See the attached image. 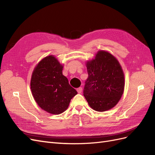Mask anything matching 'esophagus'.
I'll use <instances>...</instances> for the list:
<instances>
[{"label":"esophagus","mask_w":155,"mask_h":155,"mask_svg":"<svg viewBox=\"0 0 155 155\" xmlns=\"http://www.w3.org/2000/svg\"><path fill=\"white\" fill-rule=\"evenodd\" d=\"M77 92L79 93V94H80V93H81L82 92V91H83V88H81V87H79V88H78L77 89Z\"/></svg>","instance_id":"esophagus-1"}]
</instances>
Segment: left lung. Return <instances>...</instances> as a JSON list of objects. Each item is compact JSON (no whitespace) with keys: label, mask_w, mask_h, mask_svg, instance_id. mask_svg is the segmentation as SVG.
I'll return each instance as SVG.
<instances>
[{"label":"left lung","mask_w":155,"mask_h":155,"mask_svg":"<svg viewBox=\"0 0 155 155\" xmlns=\"http://www.w3.org/2000/svg\"><path fill=\"white\" fill-rule=\"evenodd\" d=\"M88 78L83 95L90 107L104 112L114 107L124 90V74L119 62L105 51H99L94 59L87 63Z\"/></svg>","instance_id":"1"}]
</instances>
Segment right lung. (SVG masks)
<instances>
[{
  "label": "right lung",
  "mask_w": 155,
  "mask_h": 155,
  "mask_svg": "<svg viewBox=\"0 0 155 155\" xmlns=\"http://www.w3.org/2000/svg\"><path fill=\"white\" fill-rule=\"evenodd\" d=\"M63 66L55 58L49 55L35 68L31 79V90L42 109L53 114L66 110L78 92L63 75Z\"/></svg>",
  "instance_id": "right-lung-1"
}]
</instances>
